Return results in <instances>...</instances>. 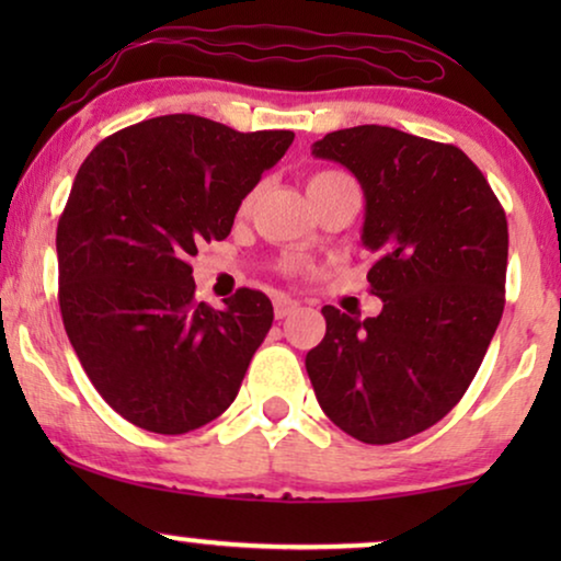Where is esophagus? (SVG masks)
Here are the masks:
<instances>
[{
	"mask_svg": "<svg viewBox=\"0 0 561 561\" xmlns=\"http://www.w3.org/2000/svg\"><path fill=\"white\" fill-rule=\"evenodd\" d=\"M273 306H275V319H286V317H290V313H294L301 304H298L296 298L278 296V298H275V304H273Z\"/></svg>",
	"mask_w": 561,
	"mask_h": 561,
	"instance_id": "obj_1",
	"label": "esophagus"
}]
</instances>
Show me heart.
<instances>
[{
    "mask_svg": "<svg viewBox=\"0 0 561 561\" xmlns=\"http://www.w3.org/2000/svg\"><path fill=\"white\" fill-rule=\"evenodd\" d=\"M329 173H334V171H327V173H319V175H313V179H321V175H329ZM313 179H311V181H313Z\"/></svg>",
    "mask_w": 561,
    "mask_h": 561,
    "instance_id": "heart-1",
    "label": "heart"
}]
</instances>
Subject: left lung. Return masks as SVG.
I'll return each mask as SVG.
<instances>
[{
    "label": "left lung",
    "mask_w": 561,
    "mask_h": 561,
    "mask_svg": "<svg viewBox=\"0 0 561 561\" xmlns=\"http://www.w3.org/2000/svg\"><path fill=\"white\" fill-rule=\"evenodd\" d=\"M355 173L363 244L375 255L378 317L324 306L327 334L306 355L321 411L365 444H393L459 403L501 324L508 221L480 168L455 145L359 125L313 142Z\"/></svg>",
    "instance_id": "8db88e82"
}]
</instances>
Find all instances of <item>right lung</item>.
<instances>
[{
  "instance_id": "right-lung-1",
  "label": "right lung",
  "mask_w": 561,
  "mask_h": 561,
  "mask_svg": "<svg viewBox=\"0 0 561 561\" xmlns=\"http://www.w3.org/2000/svg\"><path fill=\"white\" fill-rule=\"evenodd\" d=\"M290 129L237 133L196 114L125 127L89 152L58 219V301L99 396L129 424L186 434L229 409L273 304L240 288L196 304L198 244L225 240Z\"/></svg>"
}]
</instances>
